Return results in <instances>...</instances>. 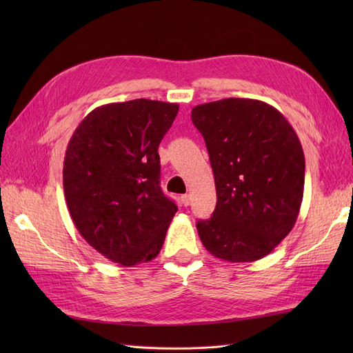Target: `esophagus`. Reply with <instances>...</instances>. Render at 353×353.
<instances>
[{"label":"esophagus","mask_w":353,"mask_h":353,"mask_svg":"<svg viewBox=\"0 0 353 353\" xmlns=\"http://www.w3.org/2000/svg\"><path fill=\"white\" fill-rule=\"evenodd\" d=\"M190 194H183V196H181V201H183V205L184 206H188L190 205Z\"/></svg>","instance_id":"obj_1"}]
</instances>
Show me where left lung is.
Masks as SVG:
<instances>
[{
  "instance_id": "1",
  "label": "left lung",
  "mask_w": 353,
  "mask_h": 353,
  "mask_svg": "<svg viewBox=\"0 0 353 353\" xmlns=\"http://www.w3.org/2000/svg\"><path fill=\"white\" fill-rule=\"evenodd\" d=\"M191 121L205 138L216 208L197 221L206 250L228 262H254L292 231L305 185L302 144L285 117L252 99L196 105Z\"/></svg>"
}]
</instances>
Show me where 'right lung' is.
<instances>
[{
  "instance_id": "right-lung-1",
  "label": "right lung",
  "mask_w": 353,
  "mask_h": 353,
  "mask_svg": "<svg viewBox=\"0 0 353 353\" xmlns=\"http://www.w3.org/2000/svg\"><path fill=\"white\" fill-rule=\"evenodd\" d=\"M178 109L145 99L104 104L68 144L63 188L72 221L114 263L148 262L162 249L178 208L160 188L157 148Z\"/></svg>"
}]
</instances>
